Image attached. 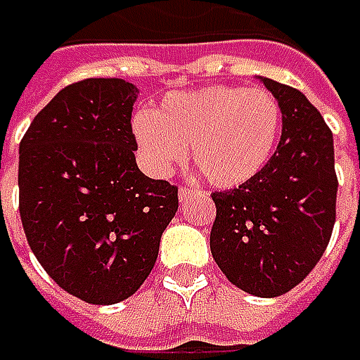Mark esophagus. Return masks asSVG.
<instances>
[{
  "mask_svg": "<svg viewBox=\"0 0 360 360\" xmlns=\"http://www.w3.org/2000/svg\"><path fill=\"white\" fill-rule=\"evenodd\" d=\"M194 194V190L188 186H182L180 190H178V196H180V202H184L188 198V196H192Z\"/></svg>",
  "mask_w": 360,
  "mask_h": 360,
  "instance_id": "34e87169",
  "label": "esophagus"
}]
</instances>
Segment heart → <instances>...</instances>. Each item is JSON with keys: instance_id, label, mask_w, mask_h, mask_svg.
<instances>
[{"instance_id": "b5f03b06", "label": "heart", "mask_w": 360, "mask_h": 360, "mask_svg": "<svg viewBox=\"0 0 360 360\" xmlns=\"http://www.w3.org/2000/svg\"><path fill=\"white\" fill-rule=\"evenodd\" d=\"M150 172L166 176L186 156L218 188H236L266 168L283 128V108L262 88L210 86L176 91L131 120Z\"/></svg>"}]
</instances>
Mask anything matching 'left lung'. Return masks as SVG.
Here are the masks:
<instances>
[{"instance_id":"left-lung-1","label":"left lung","mask_w":360,"mask_h":360,"mask_svg":"<svg viewBox=\"0 0 360 360\" xmlns=\"http://www.w3.org/2000/svg\"><path fill=\"white\" fill-rule=\"evenodd\" d=\"M260 82L283 108V136L262 172L214 192L210 250L230 283L248 295L281 297L307 278L330 240L337 216L333 131L302 91Z\"/></svg>"}]
</instances>
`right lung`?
<instances>
[{
	"label": "right lung",
	"instance_id": "right-lung-1",
	"mask_svg": "<svg viewBox=\"0 0 360 360\" xmlns=\"http://www.w3.org/2000/svg\"><path fill=\"white\" fill-rule=\"evenodd\" d=\"M138 88L90 77L53 96L20 144V216L39 264L90 304L131 297L152 272L178 188L140 172Z\"/></svg>",
	"mask_w": 360,
	"mask_h": 360
}]
</instances>
